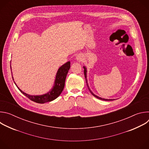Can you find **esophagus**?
Instances as JSON below:
<instances>
[{
  "instance_id": "obj_1",
  "label": "esophagus",
  "mask_w": 149,
  "mask_h": 149,
  "mask_svg": "<svg viewBox=\"0 0 149 149\" xmlns=\"http://www.w3.org/2000/svg\"><path fill=\"white\" fill-rule=\"evenodd\" d=\"M77 59L78 61H81L82 59V57L81 55H78V56H77Z\"/></svg>"
}]
</instances>
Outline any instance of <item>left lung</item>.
Listing matches in <instances>:
<instances>
[{"label":"left lung","mask_w":149,"mask_h":149,"mask_svg":"<svg viewBox=\"0 0 149 149\" xmlns=\"http://www.w3.org/2000/svg\"><path fill=\"white\" fill-rule=\"evenodd\" d=\"M83 68H84V75H85V78H86V82H87V87H88V90H90V92H91V93L92 94V95H94V97H95L96 98H98V99H100V100H104V101H111V100H114V99H113V100H111V99H109V100H108V99H105V98H101V97H99L97 96L96 95L94 94H93V92H91V91L90 90V88H89V86H88V82H87V70H86V67H84Z\"/></svg>","instance_id":"left-lung-1"}]
</instances>
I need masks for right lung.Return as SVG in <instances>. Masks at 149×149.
Wrapping results in <instances>:
<instances>
[{"mask_svg": "<svg viewBox=\"0 0 149 149\" xmlns=\"http://www.w3.org/2000/svg\"><path fill=\"white\" fill-rule=\"evenodd\" d=\"M70 68V61L65 63V64H63L59 68L56 73L54 86L53 88L51 90V91H50L48 93L44 95H31L28 94H26L24 92H23L22 90H20L16 85V83L15 82H14L16 86V87H17V88L19 90V91L24 95H25L26 97H27L29 99H30L31 101H33L35 102L39 103V104H44L45 102L53 101L54 100L56 99L61 94L63 88H64L65 79ZM10 69H11V66H10ZM12 78L13 80V77H12Z\"/></svg>", "mask_w": 149, "mask_h": 149, "instance_id": "right-lung-1", "label": "right lung"}]
</instances>
